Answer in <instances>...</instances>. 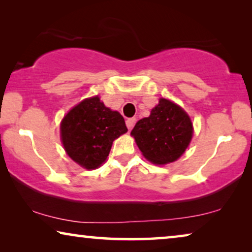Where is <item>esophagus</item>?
I'll use <instances>...</instances> for the list:
<instances>
[{
    "instance_id": "esophagus-1",
    "label": "esophagus",
    "mask_w": 252,
    "mask_h": 252,
    "mask_svg": "<svg viewBox=\"0 0 252 252\" xmlns=\"http://www.w3.org/2000/svg\"><path fill=\"white\" fill-rule=\"evenodd\" d=\"M134 123H136V119H134V118H130V119H127L126 121V125L127 129H129V130L132 129L133 126H134Z\"/></svg>"
}]
</instances>
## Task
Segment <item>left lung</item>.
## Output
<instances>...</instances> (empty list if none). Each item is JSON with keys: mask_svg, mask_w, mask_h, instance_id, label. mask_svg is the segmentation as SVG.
<instances>
[{"mask_svg": "<svg viewBox=\"0 0 252 252\" xmlns=\"http://www.w3.org/2000/svg\"><path fill=\"white\" fill-rule=\"evenodd\" d=\"M131 134L149 162L164 165L185 153L192 138V123L181 107L160 98L148 118L136 123Z\"/></svg>", "mask_w": 252, "mask_h": 252, "instance_id": "obj_1", "label": "left lung"}]
</instances>
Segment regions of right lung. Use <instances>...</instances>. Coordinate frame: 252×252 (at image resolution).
Segmentation results:
<instances>
[{
	"mask_svg": "<svg viewBox=\"0 0 252 252\" xmlns=\"http://www.w3.org/2000/svg\"><path fill=\"white\" fill-rule=\"evenodd\" d=\"M123 116L98 98H87L74 106L61 122V138L67 155L87 170L100 166L112 144L126 133Z\"/></svg>",
	"mask_w": 252,
	"mask_h": 252,
	"instance_id": "add662e5",
	"label": "right lung"
}]
</instances>
